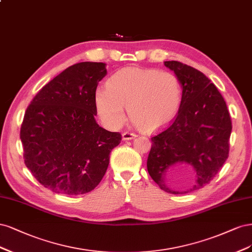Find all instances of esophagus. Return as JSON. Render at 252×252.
Instances as JSON below:
<instances>
[{"mask_svg": "<svg viewBox=\"0 0 252 252\" xmlns=\"http://www.w3.org/2000/svg\"><path fill=\"white\" fill-rule=\"evenodd\" d=\"M135 137H136V134L131 133V132H125V133H123V139L126 140V141L131 140V139H133V138H135Z\"/></svg>", "mask_w": 252, "mask_h": 252, "instance_id": "obj_1", "label": "esophagus"}]
</instances>
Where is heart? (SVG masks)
I'll return each mask as SVG.
<instances>
[{
  "mask_svg": "<svg viewBox=\"0 0 252 252\" xmlns=\"http://www.w3.org/2000/svg\"><path fill=\"white\" fill-rule=\"evenodd\" d=\"M182 85L165 70L126 67L115 72L107 88L94 92V104L102 124L117 128L126 119V107L136 125L147 131L161 128L176 118L182 102Z\"/></svg>",
  "mask_w": 252,
  "mask_h": 252,
  "instance_id": "obj_1",
  "label": "heart"
}]
</instances>
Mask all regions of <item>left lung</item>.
Listing matches in <instances>:
<instances>
[{"label":"left lung","mask_w":252,"mask_h":252,"mask_svg":"<svg viewBox=\"0 0 252 252\" xmlns=\"http://www.w3.org/2000/svg\"><path fill=\"white\" fill-rule=\"evenodd\" d=\"M182 85V102L173 124L152 137L148 172L159 188L179 194L197 190L218 174L228 158L231 120L217 87L202 72L177 61L164 62ZM193 167L196 176L183 187L169 174Z\"/></svg>","instance_id":"left-lung-1"}]
</instances>
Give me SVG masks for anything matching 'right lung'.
I'll return each mask as SVG.
<instances>
[{
    "mask_svg": "<svg viewBox=\"0 0 252 252\" xmlns=\"http://www.w3.org/2000/svg\"><path fill=\"white\" fill-rule=\"evenodd\" d=\"M107 64H73L32 99L21 127L25 164L44 188L77 196L94 189L121 135L97 125L94 92Z\"/></svg>",
    "mask_w": 252,
    "mask_h": 252,
    "instance_id": "1",
    "label": "right lung"
}]
</instances>
